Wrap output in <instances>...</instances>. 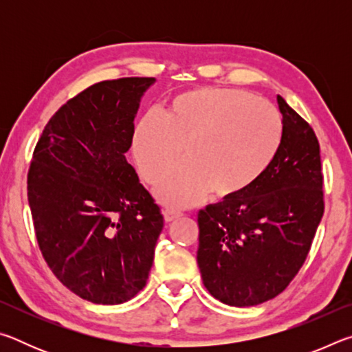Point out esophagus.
I'll list each match as a JSON object with an SVG mask.
<instances>
[{
	"instance_id": "esophagus-1",
	"label": "esophagus",
	"mask_w": 352,
	"mask_h": 352,
	"mask_svg": "<svg viewBox=\"0 0 352 352\" xmlns=\"http://www.w3.org/2000/svg\"><path fill=\"white\" fill-rule=\"evenodd\" d=\"M163 216L166 222H172V220H175L178 217H182L183 214L180 211H174V210H164L163 211Z\"/></svg>"
}]
</instances>
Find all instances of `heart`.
<instances>
[{
	"mask_svg": "<svg viewBox=\"0 0 352 352\" xmlns=\"http://www.w3.org/2000/svg\"><path fill=\"white\" fill-rule=\"evenodd\" d=\"M275 107L254 94L199 87L170 100L164 116L151 111L136 124L132 152L141 175L155 183L185 148L187 163L155 188L164 205L194 206L210 197L233 200L256 186L281 146Z\"/></svg>",
	"mask_w": 352,
	"mask_h": 352,
	"instance_id": "1",
	"label": "heart"
}]
</instances>
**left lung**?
Returning a JSON list of instances; mask_svg holds the SVG:
<instances>
[{
    "instance_id": "left-lung-1",
    "label": "left lung",
    "mask_w": 352,
    "mask_h": 352,
    "mask_svg": "<svg viewBox=\"0 0 352 352\" xmlns=\"http://www.w3.org/2000/svg\"><path fill=\"white\" fill-rule=\"evenodd\" d=\"M281 146L265 175L241 197L200 210L197 264L206 290L228 306L269 301L295 278L324 212L320 144L278 96Z\"/></svg>"
}]
</instances>
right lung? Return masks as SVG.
Wrapping results in <instances>:
<instances>
[{
	"label": "right lung",
	"instance_id": "add662e5",
	"mask_svg": "<svg viewBox=\"0 0 352 352\" xmlns=\"http://www.w3.org/2000/svg\"><path fill=\"white\" fill-rule=\"evenodd\" d=\"M153 77L94 83L50 119L35 146L28 200L58 281L83 300L121 305L144 287L164 220L126 153Z\"/></svg>",
	"mask_w": 352,
	"mask_h": 352
}]
</instances>
